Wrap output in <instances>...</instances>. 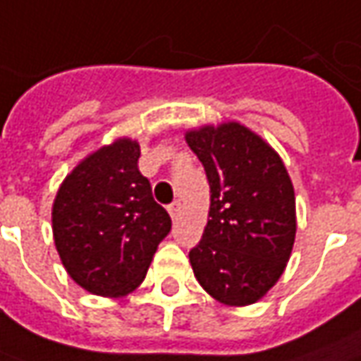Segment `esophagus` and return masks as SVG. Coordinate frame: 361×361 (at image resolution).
<instances>
[{"instance_id":"1","label":"esophagus","mask_w":361,"mask_h":361,"mask_svg":"<svg viewBox=\"0 0 361 361\" xmlns=\"http://www.w3.org/2000/svg\"><path fill=\"white\" fill-rule=\"evenodd\" d=\"M180 211H181V201H173V203H170V205H168V213H170V216H172V219H178Z\"/></svg>"}]
</instances>
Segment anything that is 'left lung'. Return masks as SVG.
Returning a JSON list of instances; mask_svg holds the SVG:
<instances>
[{
    "label": "left lung",
    "mask_w": 361,
    "mask_h": 361,
    "mask_svg": "<svg viewBox=\"0 0 361 361\" xmlns=\"http://www.w3.org/2000/svg\"><path fill=\"white\" fill-rule=\"evenodd\" d=\"M185 140L211 189L205 233L189 250L193 274L221 303H256L293 248V183L271 146L238 123L191 130Z\"/></svg>",
    "instance_id": "1"
}]
</instances>
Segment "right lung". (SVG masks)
I'll return each instance as SVG.
<instances>
[{"label": "right lung", "mask_w": 361, "mask_h": 361, "mask_svg": "<svg viewBox=\"0 0 361 361\" xmlns=\"http://www.w3.org/2000/svg\"><path fill=\"white\" fill-rule=\"evenodd\" d=\"M138 158L140 146L121 138L87 156L58 189L54 244L70 277L90 293L117 297L140 286L172 228Z\"/></svg>", "instance_id": "right-lung-1"}]
</instances>
